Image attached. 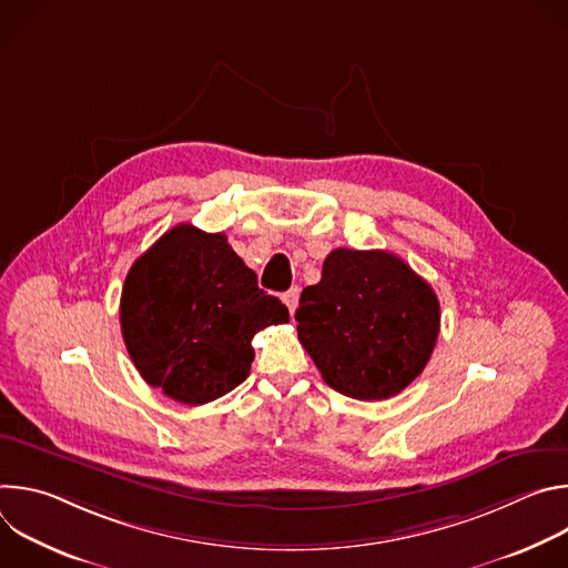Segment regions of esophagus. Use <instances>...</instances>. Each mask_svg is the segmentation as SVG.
<instances>
[{
  "instance_id": "1",
  "label": "esophagus",
  "mask_w": 568,
  "mask_h": 568,
  "mask_svg": "<svg viewBox=\"0 0 568 568\" xmlns=\"http://www.w3.org/2000/svg\"><path fill=\"white\" fill-rule=\"evenodd\" d=\"M298 296H301V287H290L287 292H285V296H283V301H285V305H287V310L294 314L296 312V305H298Z\"/></svg>"
}]
</instances>
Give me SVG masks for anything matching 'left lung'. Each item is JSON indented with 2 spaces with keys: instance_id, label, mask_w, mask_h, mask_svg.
Listing matches in <instances>:
<instances>
[{
  "instance_id": "1",
  "label": "left lung",
  "mask_w": 568,
  "mask_h": 568,
  "mask_svg": "<svg viewBox=\"0 0 568 568\" xmlns=\"http://www.w3.org/2000/svg\"><path fill=\"white\" fill-rule=\"evenodd\" d=\"M298 342L323 382L355 399H386L427 366L440 303L432 285L395 254L335 250L321 281L303 290Z\"/></svg>"
}]
</instances>
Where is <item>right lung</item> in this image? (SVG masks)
<instances>
[{
  "mask_svg": "<svg viewBox=\"0 0 568 568\" xmlns=\"http://www.w3.org/2000/svg\"><path fill=\"white\" fill-rule=\"evenodd\" d=\"M224 233L178 224L134 261L121 292V333L141 377L197 407L245 382L252 339L287 323Z\"/></svg>",
  "mask_w": 568,
  "mask_h": 568,
  "instance_id": "obj_1",
  "label": "right lung"
}]
</instances>
